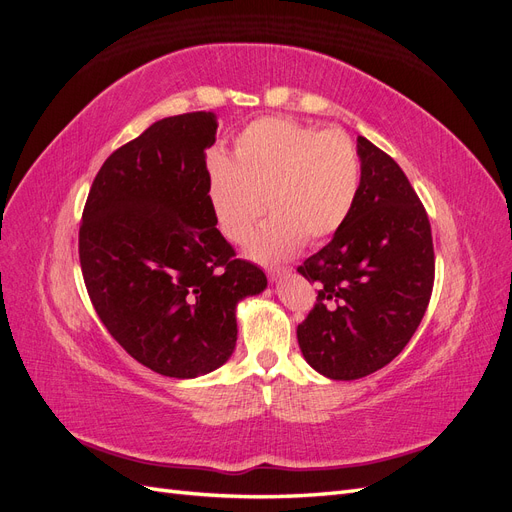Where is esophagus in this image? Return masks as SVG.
Listing matches in <instances>:
<instances>
[{"label": "esophagus", "instance_id": "esophagus-1", "mask_svg": "<svg viewBox=\"0 0 512 512\" xmlns=\"http://www.w3.org/2000/svg\"><path fill=\"white\" fill-rule=\"evenodd\" d=\"M290 273H292L290 267H273V269H269V280L271 282H280L284 275H290Z\"/></svg>", "mask_w": 512, "mask_h": 512}]
</instances>
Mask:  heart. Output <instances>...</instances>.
<instances>
[{
  "mask_svg": "<svg viewBox=\"0 0 512 512\" xmlns=\"http://www.w3.org/2000/svg\"><path fill=\"white\" fill-rule=\"evenodd\" d=\"M359 188V153L348 134L318 132L286 117L252 121L235 138L230 160L215 156L207 166L209 205L230 243H245L267 207L273 213L250 243V254L262 262L335 237Z\"/></svg>",
  "mask_w": 512,
  "mask_h": 512,
  "instance_id": "obj_1",
  "label": "heart"
}]
</instances>
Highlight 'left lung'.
Instances as JSON below:
<instances>
[{
  "label": "left lung",
  "mask_w": 512,
  "mask_h": 512,
  "mask_svg": "<svg viewBox=\"0 0 512 512\" xmlns=\"http://www.w3.org/2000/svg\"><path fill=\"white\" fill-rule=\"evenodd\" d=\"M356 153L361 188L348 222L297 269L318 284L299 346L331 380L389 365L421 324L436 275L427 211L404 170L365 136Z\"/></svg>",
  "instance_id": "left-lung-1"
}]
</instances>
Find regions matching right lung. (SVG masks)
Instances as JSON below:
<instances>
[{"label": "right lung", "instance_id": "add662e5", "mask_svg": "<svg viewBox=\"0 0 512 512\" xmlns=\"http://www.w3.org/2000/svg\"><path fill=\"white\" fill-rule=\"evenodd\" d=\"M218 121L166 117L113 151L91 183L79 230L83 280L98 318L134 361L196 378L228 361L237 303L267 288L235 258L207 194Z\"/></svg>", "mask_w": 512, "mask_h": 512}]
</instances>
